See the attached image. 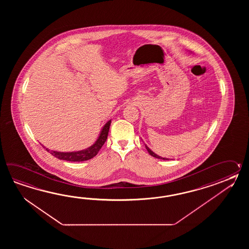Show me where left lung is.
<instances>
[{"mask_svg": "<svg viewBox=\"0 0 249 249\" xmlns=\"http://www.w3.org/2000/svg\"><path fill=\"white\" fill-rule=\"evenodd\" d=\"M145 147L147 148V150H148L149 155H151L154 158H156V159H164V160H168V159H164V158H162V157H159V155L154 153L153 151H152L150 148H148L146 145H145Z\"/></svg>", "mask_w": 249, "mask_h": 249, "instance_id": "obj_1", "label": "left lung"}]
</instances>
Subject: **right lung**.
Masks as SVG:
<instances>
[{"instance_id":"obj_1","label":"right lung","mask_w":249,"mask_h":249,"mask_svg":"<svg viewBox=\"0 0 249 249\" xmlns=\"http://www.w3.org/2000/svg\"><path fill=\"white\" fill-rule=\"evenodd\" d=\"M111 124V120L107 121L106 124L103 126L101 130V134L96 141V142L86 149L81 150V151H76V152H58V151H53L49 150L46 148L47 151H50V153L54 156L55 158L61 160H67V161H71V162H80V161H85L89 159L94 158L98 152L100 151L101 147L105 143L109 131V126Z\"/></svg>"}]
</instances>
